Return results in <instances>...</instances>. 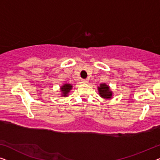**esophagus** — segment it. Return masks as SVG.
Here are the masks:
<instances>
[{
	"label": "esophagus",
	"mask_w": 160,
	"mask_h": 160,
	"mask_svg": "<svg viewBox=\"0 0 160 160\" xmlns=\"http://www.w3.org/2000/svg\"><path fill=\"white\" fill-rule=\"evenodd\" d=\"M81 81H82V82H83V83H88V79H82Z\"/></svg>",
	"instance_id": "34e87169"
}]
</instances>
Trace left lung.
I'll use <instances>...</instances> for the list:
<instances>
[{"mask_svg":"<svg viewBox=\"0 0 160 160\" xmlns=\"http://www.w3.org/2000/svg\"><path fill=\"white\" fill-rule=\"evenodd\" d=\"M98 90L100 96H101L103 98H111L113 92L110 90V88H109L108 85H106V83H102V84L100 85V86L98 88Z\"/></svg>","mask_w":160,"mask_h":160,"instance_id":"obj_1","label":"left lung"}]
</instances>
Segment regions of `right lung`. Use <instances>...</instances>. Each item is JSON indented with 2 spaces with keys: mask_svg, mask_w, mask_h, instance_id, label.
<instances>
[{
  "mask_svg": "<svg viewBox=\"0 0 160 160\" xmlns=\"http://www.w3.org/2000/svg\"><path fill=\"white\" fill-rule=\"evenodd\" d=\"M72 85L70 84H68V83H66V84L63 85L60 88L62 93V95L64 97L68 96V93L70 92L71 89H72Z\"/></svg>",
  "mask_w": 160,
  "mask_h": 160,
  "instance_id": "right-lung-1",
  "label": "right lung"
}]
</instances>
